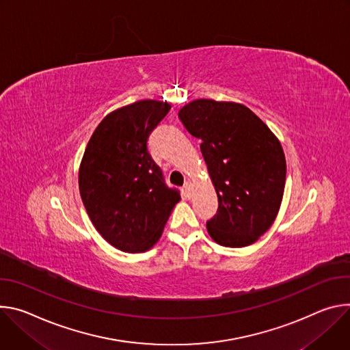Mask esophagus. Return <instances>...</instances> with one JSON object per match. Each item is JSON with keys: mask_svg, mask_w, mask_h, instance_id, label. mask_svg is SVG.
<instances>
[{"mask_svg": "<svg viewBox=\"0 0 350 350\" xmlns=\"http://www.w3.org/2000/svg\"><path fill=\"white\" fill-rule=\"evenodd\" d=\"M183 190L187 193H190V190H191V182L190 180H187V182H185V185H183Z\"/></svg>", "mask_w": 350, "mask_h": 350, "instance_id": "1", "label": "esophagus"}]
</instances>
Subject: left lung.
Returning <instances> with one entry per match:
<instances>
[{
	"instance_id": "8db88e82",
	"label": "left lung",
	"mask_w": 350,
	"mask_h": 350,
	"mask_svg": "<svg viewBox=\"0 0 350 350\" xmlns=\"http://www.w3.org/2000/svg\"><path fill=\"white\" fill-rule=\"evenodd\" d=\"M185 128L202 139V154L218 196L208 235L245 247L274 224L284 198L286 161L271 129L246 105L199 98L179 109Z\"/></svg>"
}]
</instances>
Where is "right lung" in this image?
<instances>
[{"label":"right lung","instance_id":"obj_1","mask_svg":"<svg viewBox=\"0 0 350 350\" xmlns=\"http://www.w3.org/2000/svg\"><path fill=\"white\" fill-rule=\"evenodd\" d=\"M171 109L159 100H140L104 116L79 167V191L98 234L113 247L143 253L163 235L179 203L147 150L151 131Z\"/></svg>","mask_w":350,"mask_h":350}]
</instances>
